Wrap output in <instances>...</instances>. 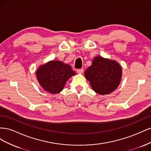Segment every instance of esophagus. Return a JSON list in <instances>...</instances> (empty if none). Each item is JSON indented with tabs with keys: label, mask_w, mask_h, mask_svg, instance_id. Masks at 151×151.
<instances>
[{
	"label": "esophagus",
	"mask_w": 151,
	"mask_h": 151,
	"mask_svg": "<svg viewBox=\"0 0 151 151\" xmlns=\"http://www.w3.org/2000/svg\"><path fill=\"white\" fill-rule=\"evenodd\" d=\"M77 72L78 73V74H83V69H77Z\"/></svg>",
	"instance_id": "obj_1"
}]
</instances>
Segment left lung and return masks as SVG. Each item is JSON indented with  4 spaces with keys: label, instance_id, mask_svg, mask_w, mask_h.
Instances as JSON below:
<instances>
[{
    "label": "left lung",
    "instance_id": "8db88e82",
    "mask_svg": "<svg viewBox=\"0 0 151 151\" xmlns=\"http://www.w3.org/2000/svg\"><path fill=\"white\" fill-rule=\"evenodd\" d=\"M84 76L96 93L101 95L108 94L119 86L122 68L116 60L97 56L86 70Z\"/></svg>",
    "mask_w": 151,
    "mask_h": 151
}]
</instances>
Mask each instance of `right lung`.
I'll return each instance as SVG.
<instances>
[{"mask_svg": "<svg viewBox=\"0 0 151 151\" xmlns=\"http://www.w3.org/2000/svg\"><path fill=\"white\" fill-rule=\"evenodd\" d=\"M76 74L70 65L59 60H50L36 71V79L42 88L54 94L60 93L67 81Z\"/></svg>", "mask_w": 151, "mask_h": 151, "instance_id": "right-lung-1", "label": "right lung"}]
</instances>
